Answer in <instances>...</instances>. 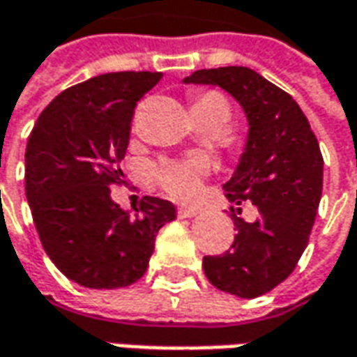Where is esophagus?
<instances>
[{
  "mask_svg": "<svg viewBox=\"0 0 357 357\" xmlns=\"http://www.w3.org/2000/svg\"><path fill=\"white\" fill-rule=\"evenodd\" d=\"M199 214L197 208H190V206H181L178 208V218H195Z\"/></svg>",
  "mask_w": 357,
  "mask_h": 357,
  "instance_id": "1",
  "label": "esophagus"
}]
</instances>
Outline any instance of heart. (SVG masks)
Listing matches in <instances>:
<instances>
[{
    "label": "heart",
    "mask_w": 357,
    "mask_h": 357,
    "mask_svg": "<svg viewBox=\"0 0 357 357\" xmlns=\"http://www.w3.org/2000/svg\"><path fill=\"white\" fill-rule=\"evenodd\" d=\"M192 113L199 115H211L220 119L225 125L230 121V105L216 91L199 93L192 99ZM206 162L204 160H171L162 162L155 169L158 185L162 186L174 199H192L200 188V181L206 174Z\"/></svg>",
    "instance_id": "heart-1"
}]
</instances>
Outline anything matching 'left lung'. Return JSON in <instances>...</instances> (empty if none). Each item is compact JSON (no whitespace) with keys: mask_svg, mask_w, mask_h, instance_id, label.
<instances>
[{"mask_svg":"<svg viewBox=\"0 0 357 357\" xmlns=\"http://www.w3.org/2000/svg\"><path fill=\"white\" fill-rule=\"evenodd\" d=\"M183 83L225 89L248 121L244 153L225 190L230 202L252 200L258 218L232 216L238 230L232 248L204 256V274L218 290L238 298L266 294L292 274L308 246L322 199L318 139L294 99L248 67L200 69Z\"/></svg>","mask_w":357,"mask_h":357,"instance_id":"1","label":"left lung"}]
</instances>
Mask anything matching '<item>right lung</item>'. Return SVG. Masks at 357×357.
<instances>
[{"label": "right lung", "instance_id": "add662e5", "mask_svg": "<svg viewBox=\"0 0 357 357\" xmlns=\"http://www.w3.org/2000/svg\"><path fill=\"white\" fill-rule=\"evenodd\" d=\"M162 73H105L65 89L43 109L25 149V195L53 264L85 288L113 290L149 266L157 232L176 218L169 200L144 197L123 211L109 186L121 181L137 101ZM139 213V211H137Z\"/></svg>", "mask_w": 357, "mask_h": 357}]
</instances>
